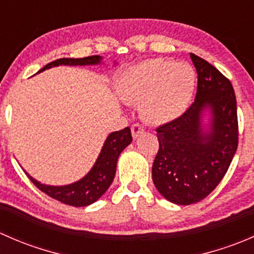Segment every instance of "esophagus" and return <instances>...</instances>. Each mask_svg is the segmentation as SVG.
Instances as JSON below:
<instances>
[{"label":"esophagus","instance_id":"1","mask_svg":"<svg viewBox=\"0 0 254 254\" xmlns=\"http://www.w3.org/2000/svg\"><path fill=\"white\" fill-rule=\"evenodd\" d=\"M143 131H145V129H143L142 125L134 124L131 127V134H132V137H134V139H137L140 135L143 134Z\"/></svg>","mask_w":254,"mask_h":254}]
</instances>
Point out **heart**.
I'll return each instance as SVG.
<instances>
[{
    "label": "heart",
    "mask_w": 254,
    "mask_h": 254,
    "mask_svg": "<svg viewBox=\"0 0 254 254\" xmlns=\"http://www.w3.org/2000/svg\"><path fill=\"white\" fill-rule=\"evenodd\" d=\"M196 73L187 63L148 59L129 68L120 84L127 103L140 104L147 123L161 125L178 119L190 106Z\"/></svg>",
    "instance_id": "1"
}]
</instances>
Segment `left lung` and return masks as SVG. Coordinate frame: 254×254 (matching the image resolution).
Wrapping results in <instances>:
<instances>
[{
	"instance_id": "8db88e82",
	"label": "left lung",
	"mask_w": 254,
	"mask_h": 254,
	"mask_svg": "<svg viewBox=\"0 0 254 254\" xmlns=\"http://www.w3.org/2000/svg\"><path fill=\"white\" fill-rule=\"evenodd\" d=\"M198 73L195 101L173 122L156 129L160 148L152 181L163 198L190 205L206 198L229 170L238 145L234 87L216 67L190 54ZM210 122L202 125L203 112Z\"/></svg>"
}]
</instances>
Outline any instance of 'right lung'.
Here are the masks:
<instances>
[{
    "instance_id": "1",
    "label": "right lung",
    "mask_w": 254,
    "mask_h": 254,
    "mask_svg": "<svg viewBox=\"0 0 254 254\" xmlns=\"http://www.w3.org/2000/svg\"><path fill=\"white\" fill-rule=\"evenodd\" d=\"M102 61V56L93 55L87 56L81 59H70L63 58L58 60L49 63L45 65L39 72L48 70V68L55 67L59 65H68V66H84V65H97ZM132 141L131 131L130 127L114 131L107 137L102 147L101 153L97 158L96 163L93 165L92 170L87 173L83 178L75 183L67 184V186H48L43 184L30 177V181L34 183V186L53 199L61 201L66 205L71 206H87L89 204H93L98 200L102 195L107 191V189L111 187L113 179H114L115 171H117L118 157L122 153V151L130 145Z\"/></svg>"
}]
</instances>
